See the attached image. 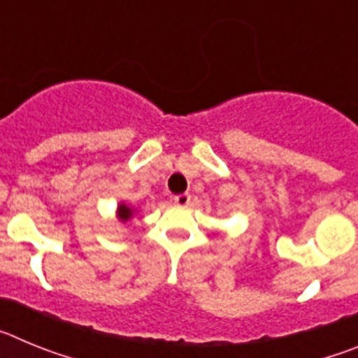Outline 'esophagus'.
Returning a JSON list of instances; mask_svg holds the SVG:
<instances>
[{"mask_svg": "<svg viewBox=\"0 0 358 358\" xmlns=\"http://www.w3.org/2000/svg\"><path fill=\"white\" fill-rule=\"evenodd\" d=\"M189 201H192V195L189 194H181L177 195V197H173V202H176L177 206H188Z\"/></svg>", "mask_w": 358, "mask_h": 358, "instance_id": "obj_1", "label": "esophagus"}]
</instances>
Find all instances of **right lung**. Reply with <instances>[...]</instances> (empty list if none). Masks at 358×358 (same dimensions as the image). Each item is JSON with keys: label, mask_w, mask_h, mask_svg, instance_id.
Listing matches in <instances>:
<instances>
[{"label": "right lung", "mask_w": 358, "mask_h": 358, "mask_svg": "<svg viewBox=\"0 0 358 358\" xmlns=\"http://www.w3.org/2000/svg\"><path fill=\"white\" fill-rule=\"evenodd\" d=\"M138 213V210H136L134 206H129V204H125V202H120L118 206H116V218H118V222L125 224L129 222L134 215Z\"/></svg>", "instance_id": "add662e5"}]
</instances>
